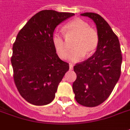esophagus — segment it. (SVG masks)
Instances as JSON below:
<instances>
[{
  "label": "esophagus",
  "mask_w": 130,
  "mask_h": 130,
  "mask_svg": "<svg viewBox=\"0 0 130 130\" xmlns=\"http://www.w3.org/2000/svg\"><path fill=\"white\" fill-rule=\"evenodd\" d=\"M69 69H70V70H72V69H73V65H72V64H70L69 65Z\"/></svg>",
  "instance_id": "1"
}]
</instances>
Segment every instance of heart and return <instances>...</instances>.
Here are the masks:
<instances>
[{
  "label": "heart",
  "instance_id": "heart-1",
  "mask_svg": "<svg viewBox=\"0 0 130 130\" xmlns=\"http://www.w3.org/2000/svg\"><path fill=\"white\" fill-rule=\"evenodd\" d=\"M64 31L66 37L76 36L72 45L74 48L70 50L68 56V60L71 62L80 61L85 53L89 55L97 49L99 43L98 33L95 30L90 28L86 21L79 18H75L64 26ZM52 42L59 58L61 59L67 58L68 47L64 35L55 32L52 36Z\"/></svg>",
  "mask_w": 130,
  "mask_h": 130
}]
</instances>
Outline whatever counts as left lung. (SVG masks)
Wrapping results in <instances>:
<instances>
[{"instance_id":"8db88e82","label":"left lung","mask_w":130,"mask_h":130,"mask_svg":"<svg viewBox=\"0 0 130 130\" xmlns=\"http://www.w3.org/2000/svg\"><path fill=\"white\" fill-rule=\"evenodd\" d=\"M81 15L89 17L95 22L99 43L92 56L74 66L77 78L72 90L80 105L95 107L108 98L118 82L122 57L118 38L105 20L94 13Z\"/></svg>"}]
</instances>
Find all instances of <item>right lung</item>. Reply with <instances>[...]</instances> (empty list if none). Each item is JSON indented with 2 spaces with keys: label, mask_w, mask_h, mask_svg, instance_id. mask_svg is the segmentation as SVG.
<instances>
[{
  "label": "right lung",
  "mask_w": 130,
  "mask_h": 130,
  "mask_svg": "<svg viewBox=\"0 0 130 130\" xmlns=\"http://www.w3.org/2000/svg\"><path fill=\"white\" fill-rule=\"evenodd\" d=\"M44 10L36 13L19 31L13 46L11 64L19 93L34 105H45L55 98L69 64L56 53L52 36L57 25L74 15Z\"/></svg>",
  "instance_id": "obj_1"
}]
</instances>
